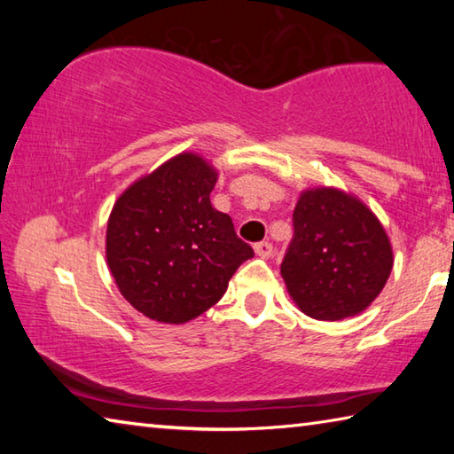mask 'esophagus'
I'll use <instances>...</instances> for the list:
<instances>
[{"label":"esophagus","mask_w":454,"mask_h":454,"mask_svg":"<svg viewBox=\"0 0 454 454\" xmlns=\"http://www.w3.org/2000/svg\"><path fill=\"white\" fill-rule=\"evenodd\" d=\"M254 250H256V254L260 256V258H270L272 256V244L270 242H258L256 246H254Z\"/></svg>","instance_id":"1"}]
</instances>
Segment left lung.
I'll return each mask as SVG.
<instances>
[{"label":"left lung","mask_w":454,"mask_h":454,"mask_svg":"<svg viewBox=\"0 0 454 454\" xmlns=\"http://www.w3.org/2000/svg\"><path fill=\"white\" fill-rule=\"evenodd\" d=\"M292 226L280 274L304 314L342 320L380 294L393 270V248L379 218L358 198L336 188L306 190Z\"/></svg>","instance_id":"obj_1"}]
</instances>
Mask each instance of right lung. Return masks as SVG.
I'll use <instances>...</instances> for the list:
<instances>
[{
	"mask_svg": "<svg viewBox=\"0 0 454 454\" xmlns=\"http://www.w3.org/2000/svg\"><path fill=\"white\" fill-rule=\"evenodd\" d=\"M218 174L184 152L134 182L114 204L107 268L137 312L184 325L216 304L244 260L254 256L232 218L214 208Z\"/></svg>",
	"mask_w": 454,
	"mask_h": 454,
	"instance_id": "add662e5",
	"label": "right lung"
}]
</instances>
